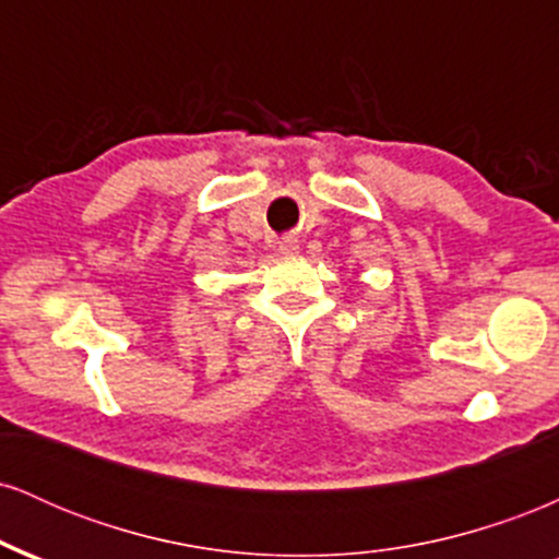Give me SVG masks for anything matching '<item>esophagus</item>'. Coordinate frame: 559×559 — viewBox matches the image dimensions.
Wrapping results in <instances>:
<instances>
[{"label":"esophagus","instance_id":"obj_1","mask_svg":"<svg viewBox=\"0 0 559 559\" xmlns=\"http://www.w3.org/2000/svg\"><path fill=\"white\" fill-rule=\"evenodd\" d=\"M281 252H284V254H294V252H297V241H294V239L281 241Z\"/></svg>","mask_w":559,"mask_h":559}]
</instances>
